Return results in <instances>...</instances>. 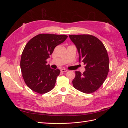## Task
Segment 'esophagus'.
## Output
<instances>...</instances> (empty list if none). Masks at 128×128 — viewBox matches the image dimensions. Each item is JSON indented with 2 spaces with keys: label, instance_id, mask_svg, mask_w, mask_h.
<instances>
[{
  "label": "esophagus",
  "instance_id": "1",
  "mask_svg": "<svg viewBox=\"0 0 128 128\" xmlns=\"http://www.w3.org/2000/svg\"><path fill=\"white\" fill-rule=\"evenodd\" d=\"M68 70H67V69H61V72H67Z\"/></svg>",
  "mask_w": 128,
  "mask_h": 128
}]
</instances>
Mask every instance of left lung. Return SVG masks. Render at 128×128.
<instances>
[{"mask_svg":"<svg viewBox=\"0 0 128 128\" xmlns=\"http://www.w3.org/2000/svg\"><path fill=\"white\" fill-rule=\"evenodd\" d=\"M69 36L76 46L79 61L83 62L86 68L83 74L75 72L73 86L85 94H91L97 90L107 78L110 68L107 50L98 38L91 34Z\"/></svg>","mask_w":128,"mask_h":128,"instance_id":"obj_1","label":"left lung"}]
</instances>
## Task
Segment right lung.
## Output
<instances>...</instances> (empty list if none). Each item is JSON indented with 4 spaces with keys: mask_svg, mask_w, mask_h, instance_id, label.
<instances>
[{
    "mask_svg": "<svg viewBox=\"0 0 128 128\" xmlns=\"http://www.w3.org/2000/svg\"><path fill=\"white\" fill-rule=\"evenodd\" d=\"M67 37L65 34H41L27 42L21 55L20 67L25 83L33 91L43 94L54 87L60 70L50 68L46 60Z\"/></svg>",
    "mask_w": 128,
    "mask_h": 128,
    "instance_id": "obj_1",
    "label": "right lung"
}]
</instances>
